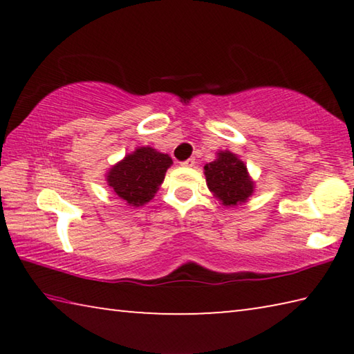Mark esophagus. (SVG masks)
<instances>
[{"label":"esophagus","instance_id":"esophagus-1","mask_svg":"<svg viewBox=\"0 0 354 354\" xmlns=\"http://www.w3.org/2000/svg\"><path fill=\"white\" fill-rule=\"evenodd\" d=\"M181 165H183V167H194V165H195V159H194V158L185 159V160H183Z\"/></svg>","mask_w":354,"mask_h":354}]
</instances>
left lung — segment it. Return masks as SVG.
I'll return each mask as SVG.
<instances>
[{"instance_id": "1", "label": "left lung", "mask_w": 354, "mask_h": 354, "mask_svg": "<svg viewBox=\"0 0 354 354\" xmlns=\"http://www.w3.org/2000/svg\"><path fill=\"white\" fill-rule=\"evenodd\" d=\"M207 187L225 206H237L253 194L247 167L230 151L218 153L214 162L205 167Z\"/></svg>"}]
</instances>
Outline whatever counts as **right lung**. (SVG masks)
Instances as JSON below:
<instances>
[{"mask_svg":"<svg viewBox=\"0 0 354 354\" xmlns=\"http://www.w3.org/2000/svg\"><path fill=\"white\" fill-rule=\"evenodd\" d=\"M169 154L153 148H137L107 173V183L129 206H142L153 198L162 184L165 171L171 165Z\"/></svg>","mask_w":354,"mask_h":354,"instance_id":"1","label":"right lung"}]
</instances>
